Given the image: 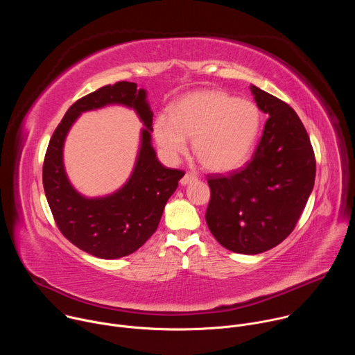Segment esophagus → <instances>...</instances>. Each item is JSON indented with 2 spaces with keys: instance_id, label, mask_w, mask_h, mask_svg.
<instances>
[{
  "instance_id": "obj_1",
  "label": "esophagus",
  "mask_w": 355,
  "mask_h": 355,
  "mask_svg": "<svg viewBox=\"0 0 355 355\" xmlns=\"http://www.w3.org/2000/svg\"><path fill=\"white\" fill-rule=\"evenodd\" d=\"M196 181V175L195 174H191V173H187L182 178H181V185H188L191 182Z\"/></svg>"
}]
</instances>
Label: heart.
<instances>
[{
	"mask_svg": "<svg viewBox=\"0 0 355 355\" xmlns=\"http://www.w3.org/2000/svg\"><path fill=\"white\" fill-rule=\"evenodd\" d=\"M261 125L260 110L248 99L220 89H202L181 98L171 116L155 121V137L164 156L174 162L193 139L196 159L216 173L232 171L248 157Z\"/></svg>",
	"mask_w": 355,
	"mask_h": 355,
	"instance_id": "b5f03b06",
	"label": "heart"
}]
</instances>
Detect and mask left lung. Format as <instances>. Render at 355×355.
Wrapping results in <instances>:
<instances>
[{"instance_id": "left-lung-1", "label": "left lung", "mask_w": 355, "mask_h": 355, "mask_svg": "<svg viewBox=\"0 0 355 355\" xmlns=\"http://www.w3.org/2000/svg\"><path fill=\"white\" fill-rule=\"evenodd\" d=\"M250 89L270 118L252 159L243 168L209 177L205 218L225 248L260 254L295 229L315 185L316 160L296 112L256 85Z\"/></svg>"}]
</instances>
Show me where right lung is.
I'll return each instance as SVG.
<instances>
[{
    "instance_id": "obj_1",
    "label": "right lung",
    "mask_w": 355,
    "mask_h": 355,
    "mask_svg": "<svg viewBox=\"0 0 355 355\" xmlns=\"http://www.w3.org/2000/svg\"><path fill=\"white\" fill-rule=\"evenodd\" d=\"M108 105L132 107L144 122L141 147L130 180L105 197L88 198L71 185L62 163L67 133L87 110ZM153 112L147 92L137 84L119 81L99 88L74 103L49 141L43 163V188L47 204L63 236L80 250L105 260L132 254L153 234L164 207L184 177L180 170L166 168L151 146Z\"/></svg>"
}]
</instances>
